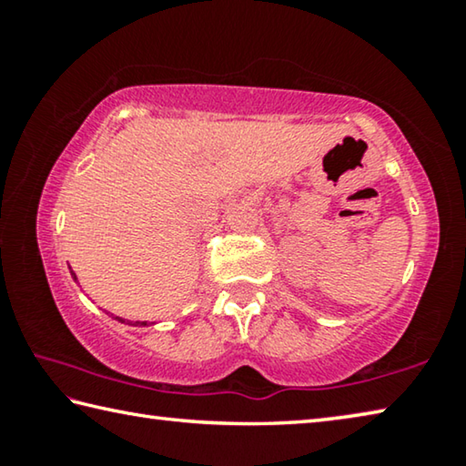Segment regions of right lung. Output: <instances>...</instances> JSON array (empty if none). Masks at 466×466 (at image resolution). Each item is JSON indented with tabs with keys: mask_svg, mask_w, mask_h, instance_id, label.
I'll use <instances>...</instances> for the list:
<instances>
[{
	"mask_svg": "<svg viewBox=\"0 0 466 466\" xmlns=\"http://www.w3.org/2000/svg\"><path fill=\"white\" fill-rule=\"evenodd\" d=\"M69 273H72V278H74V281H77V278H76V273L72 271V267H69ZM116 320L119 322H125V325H133V327H147V320H136V322H131V320H125V319H119V317H115ZM149 325H154V322H149Z\"/></svg>",
	"mask_w": 466,
	"mask_h": 466,
	"instance_id": "add662e5",
	"label": "right lung"
}]
</instances>
